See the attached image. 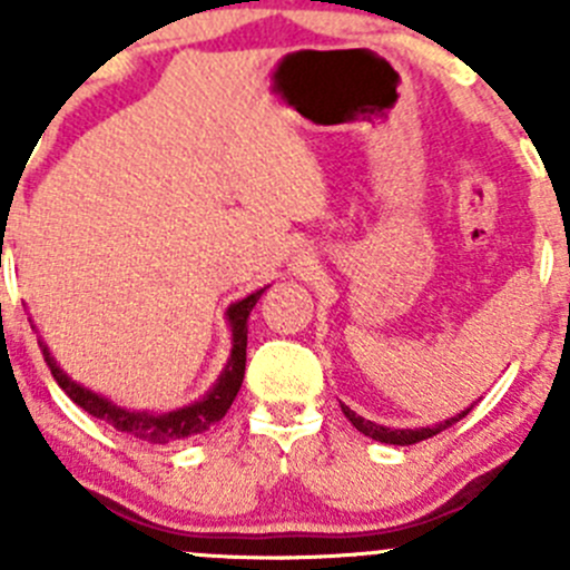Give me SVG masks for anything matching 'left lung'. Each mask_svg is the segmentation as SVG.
<instances>
[{
  "label": "left lung",
  "instance_id": "1",
  "mask_svg": "<svg viewBox=\"0 0 570 570\" xmlns=\"http://www.w3.org/2000/svg\"><path fill=\"white\" fill-rule=\"evenodd\" d=\"M471 407H474V405L463 407L461 413H455V416L444 419V422L430 424V428H416V430H394V428H386V424L370 422V419H364V416H358V413H355V411H350L347 405H342V413L350 419V422H353V428L358 430V433L370 435V439L381 441V444L407 446V444H419V441H424V439H433V435H439L441 430L452 428V424H455V422H461V419L471 411Z\"/></svg>",
  "mask_w": 570,
  "mask_h": 570
}]
</instances>
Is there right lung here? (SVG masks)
I'll return each mask as SVG.
<instances>
[{
	"instance_id": "add662e5",
	"label": "right lung",
	"mask_w": 570,
	"mask_h": 570,
	"mask_svg": "<svg viewBox=\"0 0 570 570\" xmlns=\"http://www.w3.org/2000/svg\"><path fill=\"white\" fill-rule=\"evenodd\" d=\"M267 289V286H264ZM264 289L250 292L243 301L232 303L226 312L228 327H232V355H228L226 366L217 375V381L212 383V389L200 400L189 402V405L176 407V411H129V407L118 405L109 396L94 392V389L82 386V383L73 381L68 372L60 370V364L55 361V355L49 353V344L43 338H38L40 350H43V358L49 364L51 375H55L57 386L62 389L79 407L90 413V416L101 419L109 428L120 430L126 435H135V439L148 441V444H176V441L195 439V435L206 433L212 424L220 422L223 416L232 407L234 396H237L239 386H243L245 377V350H248V317L253 306L258 303V297L264 295Z\"/></svg>"
}]
</instances>
